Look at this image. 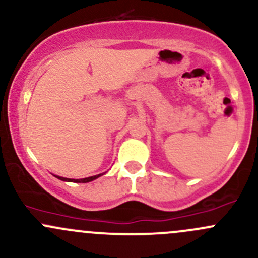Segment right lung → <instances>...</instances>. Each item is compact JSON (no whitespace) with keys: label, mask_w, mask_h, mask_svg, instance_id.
<instances>
[{"label":"right lung","mask_w":258,"mask_h":258,"mask_svg":"<svg viewBox=\"0 0 258 258\" xmlns=\"http://www.w3.org/2000/svg\"><path fill=\"white\" fill-rule=\"evenodd\" d=\"M106 173V172H105ZM105 173H100V175H95V176H91V177H86V178H79V179H75V178H66V177H61V176H56L54 175V177H57L58 179H61V181H64V182H76V183H87V182H91L93 181V179L101 177L102 175H105Z\"/></svg>","instance_id":"add662e5"}]
</instances>
